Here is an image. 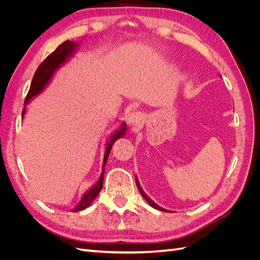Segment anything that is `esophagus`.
<instances>
[{
	"label": "esophagus",
	"mask_w": 260,
	"mask_h": 260,
	"mask_svg": "<svg viewBox=\"0 0 260 260\" xmlns=\"http://www.w3.org/2000/svg\"><path fill=\"white\" fill-rule=\"evenodd\" d=\"M143 121H144V116L142 113H140V112L132 113L128 118V123L132 128L140 127V125L143 123Z\"/></svg>",
	"instance_id": "obj_1"
}]
</instances>
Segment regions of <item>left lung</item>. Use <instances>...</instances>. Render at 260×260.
<instances>
[{"label":"left lung","instance_id":"8db88e82","mask_svg":"<svg viewBox=\"0 0 260 260\" xmlns=\"http://www.w3.org/2000/svg\"><path fill=\"white\" fill-rule=\"evenodd\" d=\"M136 182H137V186H138V188H139V191H140V193H141V195L143 196V199L149 204V205H151L153 208H155V209H157V210H160V211H169V210H167V209H165V208H162V207H160V206H158L157 205V204L155 203V202H153L151 199L148 198V196L145 194V192L143 191V188L141 187V185H140V182H139V179H138V177L136 176Z\"/></svg>","mask_w":260,"mask_h":260}]
</instances>
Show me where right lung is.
I'll return each instance as SVG.
<instances>
[{
    "mask_svg": "<svg viewBox=\"0 0 260 260\" xmlns=\"http://www.w3.org/2000/svg\"><path fill=\"white\" fill-rule=\"evenodd\" d=\"M80 45V42H76V41H65L64 43H61L58 45V48L55 50L53 53H51L48 57L44 59L42 64L38 67L37 72L32 78V81H31L30 85V90L28 92V95L25 100V107L22 109V119L23 116L26 114L27 111V105L29 104V102L39 95L48 85L54 74L57 72V70L65 64L66 61L69 60L70 57H73L75 53L77 52L78 46ZM125 131H127V124L125 122H122L121 127L118 128L113 135L109 137L108 142L105 147V153H104V159H103V167H102V172L99 180L96 181V183H94L88 191H86L79 204L73 209V211H80L85 208H88L92 202L95 200L96 196L102 190V186H103V181H104V172H105V164L107 161L108 155L112 151L113 144L116 142L118 139H120L125 135Z\"/></svg>",
    "mask_w": 260,
    "mask_h": 260,
    "instance_id": "obj_1",
    "label": "right lung"
}]
</instances>
